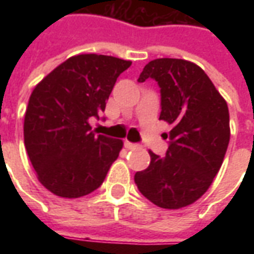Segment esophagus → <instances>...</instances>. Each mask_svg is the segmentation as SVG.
Wrapping results in <instances>:
<instances>
[{
  "label": "esophagus",
  "mask_w": 254,
  "mask_h": 254,
  "mask_svg": "<svg viewBox=\"0 0 254 254\" xmlns=\"http://www.w3.org/2000/svg\"><path fill=\"white\" fill-rule=\"evenodd\" d=\"M124 145H125V148H127V149H133L137 147V144L130 143V141H127V140H125V141H124Z\"/></svg>",
  "instance_id": "34e87169"
}]
</instances>
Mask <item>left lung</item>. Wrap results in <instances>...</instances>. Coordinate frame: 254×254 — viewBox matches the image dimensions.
<instances>
[{"mask_svg":"<svg viewBox=\"0 0 254 254\" xmlns=\"http://www.w3.org/2000/svg\"><path fill=\"white\" fill-rule=\"evenodd\" d=\"M147 78L159 84V120L173 127L166 156L149 151L151 163L136 173L134 182L158 207H188L208 190L223 163L230 141L229 107L205 72L187 60H154L138 81Z\"/></svg>","mask_w":254,"mask_h":254,"instance_id":"1","label":"left lung"}]
</instances>
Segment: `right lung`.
<instances>
[{
	"mask_svg": "<svg viewBox=\"0 0 254 254\" xmlns=\"http://www.w3.org/2000/svg\"><path fill=\"white\" fill-rule=\"evenodd\" d=\"M132 65L111 56L67 58L36 84L24 117V144L36 177L65 198L102 185L118 158L122 140L96 136L89 118L105 111L117 78Z\"/></svg>",
	"mask_w": 254,
	"mask_h": 254,
	"instance_id": "obj_1",
	"label": "right lung"
}]
</instances>
